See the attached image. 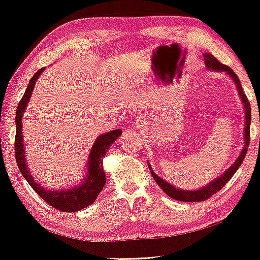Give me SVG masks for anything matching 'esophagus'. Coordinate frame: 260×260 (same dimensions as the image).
<instances>
[{
	"label": "esophagus",
	"instance_id": "34e87169",
	"mask_svg": "<svg viewBox=\"0 0 260 260\" xmlns=\"http://www.w3.org/2000/svg\"><path fill=\"white\" fill-rule=\"evenodd\" d=\"M146 118L143 116V115H139V116L136 118V126L137 127H140V129H142L143 126H145L146 125Z\"/></svg>",
	"mask_w": 260,
	"mask_h": 260
}]
</instances>
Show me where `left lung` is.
Masks as SVG:
<instances>
[{"label":"left lung","mask_w":260,"mask_h":260,"mask_svg":"<svg viewBox=\"0 0 260 260\" xmlns=\"http://www.w3.org/2000/svg\"><path fill=\"white\" fill-rule=\"evenodd\" d=\"M204 59H205V66L207 67V69L210 70H214V71H223L226 72L227 75H229L234 83H235L237 90H238V94H240V98L242 102H243V107H244V112H245V127H244V147L242 148V152L238 158L236 159L235 162L233 164V166L229 167L222 175L216 177L214 181H212L211 183H208L206 186L199 189V190H193V191H188V190H181V189H176L175 186H173L172 184H169L167 181H165L164 178L159 177L156 174L153 172V169L151 168L150 162L148 164V168H150V172L152 174L153 178H154L155 182L158 183L159 186L164 190V192L166 194H168L170 198L176 199V201L180 202H186V203H192V202H204L206 201L213 196L214 193L218 192L221 189L223 188L224 185L227 184L228 181L233 177L234 174L236 173V170L240 168V166L243 162V160L245 158L246 152H248V147L250 144V123H251V107H250V102L248 100V98L244 94L243 88H242V85L240 79H238L237 75L234 72L231 68L222 64V63L219 62L213 55L205 53L204 54Z\"/></svg>","instance_id":"left-lung-1"}]
</instances>
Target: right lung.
<instances>
[{"label": "right lung", "instance_id": "add662e5", "mask_svg": "<svg viewBox=\"0 0 260 260\" xmlns=\"http://www.w3.org/2000/svg\"><path fill=\"white\" fill-rule=\"evenodd\" d=\"M44 70L45 68H41L29 80L26 91H25L22 100L19 101L18 107H17L15 137L16 162L18 165V168L25 180L28 182V184L32 186L38 196H40L46 203H48L50 206H53L61 212H77L93 204V202L95 201L98 196L101 192V190L104 189V185L106 184V175L102 161H104V156L106 155V152H107L110 145L117 139V137H120L122 135V130L116 129L114 131H109V133L101 135L96 138L90 153V159L87 160V173L82 184L75 186L74 189L57 191L46 190L45 188H41L39 184H37L36 180H33L32 175L29 174L26 159H25L22 118L24 110L29 101V98L32 95L34 85H36V82Z\"/></svg>", "mask_w": 260, "mask_h": 260}]
</instances>
